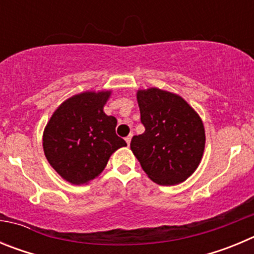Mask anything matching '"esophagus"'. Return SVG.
<instances>
[{
	"label": "esophagus",
	"instance_id": "34e87169",
	"mask_svg": "<svg viewBox=\"0 0 254 254\" xmlns=\"http://www.w3.org/2000/svg\"><path fill=\"white\" fill-rule=\"evenodd\" d=\"M131 138H132V133H129L127 137H126V142H127V145H129V142H131Z\"/></svg>",
	"mask_w": 254,
	"mask_h": 254
}]
</instances>
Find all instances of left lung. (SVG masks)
<instances>
[{
    "label": "left lung",
    "instance_id": "left-lung-1",
    "mask_svg": "<svg viewBox=\"0 0 254 254\" xmlns=\"http://www.w3.org/2000/svg\"><path fill=\"white\" fill-rule=\"evenodd\" d=\"M145 132L131 150L143 172L160 186H176L193 174L205 150V127L182 96L150 87L137 91Z\"/></svg>",
    "mask_w": 254,
    "mask_h": 254
}]
</instances>
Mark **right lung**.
I'll return each mask as SVG.
<instances>
[{
	"mask_svg": "<svg viewBox=\"0 0 254 254\" xmlns=\"http://www.w3.org/2000/svg\"><path fill=\"white\" fill-rule=\"evenodd\" d=\"M112 91H85L64 100L43 133V150L52 168L72 185L99 176L116 150L127 146L116 134L117 120L103 111Z\"/></svg>",
	"mask_w": 254,
	"mask_h": 254,
	"instance_id": "1",
	"label": "right lung"
}]
</instances>
